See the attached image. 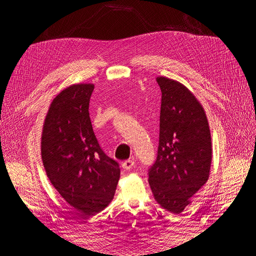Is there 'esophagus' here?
I'll return each instance as SVG.
<instances>
[{"instance_id":"1","label":"esophagus","mask_w":256,"mask_h":256,"mask_svg":"<svg viewBox=\"0 0 256 256\" xmlns=\"http://www.w3.org/2000/svg\"><path fill=\"white\" fill-rule=\"evenodd\" d=\"M134 166V160L133 158H130L128 160H124L122 162V168L124 170H132V167Z\"/></svg>"}]
</instances>
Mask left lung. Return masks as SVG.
<instances>
[{
	"label": "left lung",
	"mask_w": 256,
	"mask_h": 256,
	"mask_svg": "<svg viewBox=\"0 0 256 256\" xmlns=\"http://www.w3.org/2000/svg\"><path fill=\"white\" fill-rule=\"evenodd\" d=\"M156 81L162 91L160 143L148 182L162 208L180 214L209 178V124L202 106L186 86L166 77Z\"/></svg>",
	"instance_id": "8db88e82"
}]
</instances>
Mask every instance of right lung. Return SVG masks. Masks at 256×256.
<instances>
[{"mask_svg":"<svg viewBox=\"0 0 256 256\" xmlns=\"http://www.w3.org/2000/svg\"><path fill=\"white\" fill-rule=\"evenodd\" d=\"M94 86L72 84L52 100L42 134V160L47 177L62 197L86 216L113 199L118 162L100 148L89 116Z\"/></svg>","mask_w":256,"mask_h":256,"instance_id":"add662e5","label":"right lung"}]
</instances>
